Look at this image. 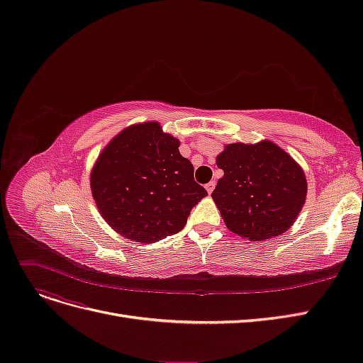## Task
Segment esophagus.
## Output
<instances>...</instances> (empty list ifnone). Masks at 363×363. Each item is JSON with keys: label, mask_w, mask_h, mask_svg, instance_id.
Returning a JSON list of instances; mask_svg holds the SVG:
<instances>
[{"label": "esophagus", "mask_w": 363, "mask_h": 363, "mask_svg": "<svg viewBox=\"0 0 363 363\" xmlns=\"http://www.w3.org/2000/svg\"><path fill=\"white\" fill-rule=\"evenodd\" d=\"M213 189H215V182H208V183L206 184V191H207L208 194H211V192H213Z\"/></svg>", "instance_id": "1"}]
</instances>
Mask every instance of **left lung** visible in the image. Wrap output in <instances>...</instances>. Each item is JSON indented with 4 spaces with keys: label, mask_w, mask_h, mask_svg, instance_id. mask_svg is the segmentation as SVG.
I'll return each mask as SVG.
<instances>
[{
    "label": "left lung",
    "mask_w": 363,
    "mask_h": 363,
    "mask_svg": "<svg viewBox=\"0 0 363 363\" xmlns=\"http://www.w3.org/2000/svg\"><path fill=\"white\" fill-rule=\"evenodd\" d=\"M223 171L211 198L227 228L259 242L289 230L305 204L308 184L301 165L272 141L225 145Z\"/></svg>",
    "instance_id": "8db88e82"
}]
</instances>
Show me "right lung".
Masks as SVG:
<instances>
[{"label":"right lung","instance_id":"add662e5","mask_svg":"<svg viewBox=\"0 0 363 363\" xmlns=\"http://www.w3.org/2000/svg\"><path fill=\"white\" fill-rule=\"evenodd\" d=\"M180 141L160 124H133L99 155L90 184L109 227L126 239L155 243L183 230L191 210L207 196Z\"/></svg>","mask_w":363,"mask_h":363}]
</instances>
